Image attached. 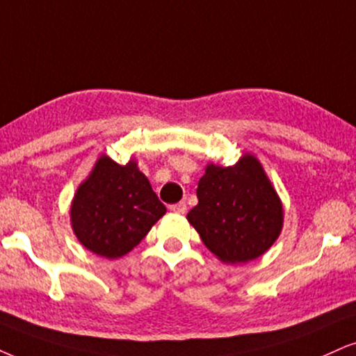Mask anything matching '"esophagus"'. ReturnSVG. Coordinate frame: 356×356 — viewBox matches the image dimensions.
Masks as SVG:
<instances>
[{
    "instance_id": "esophagus-1",
    "label": "esophagus",
    "mask_w": 356,
    "mask_h": 356,
    "mask_svg": "<svg viewBox=\"0 0 356 356\" xmlns=\"http://www.w3.org/2000/svg\"><path fill=\"white\" fill-rule=\"evenodd\" d=\"M170 209L173 213H178V214H185L186 213V203L185 201H179L177 204H171Z\"/></svg>"
}]
</instances>
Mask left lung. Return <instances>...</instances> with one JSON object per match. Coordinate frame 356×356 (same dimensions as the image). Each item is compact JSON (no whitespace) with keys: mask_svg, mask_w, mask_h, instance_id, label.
I'll use <instances>...</instances> for the list:
<instances>
[{"mask_svg":"<svg viewBox=\"0 0 356 356\" xmlns=\"http://www.w3.org/2000/svg\"><path fill=\"white\" fill-rule=\"evenodd\" d=\"M196 196L188 222L225 264L261 257L284 227L282 201L252 153H243L231 166L206 165Z\"/></svg>","mask_w":356,"mask_h":356,"instance_id":"left-lung-1","label":"left lung"}]
</instances>
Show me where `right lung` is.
Segmentation results:
<instances>
[{"instance_id":"add662e5","label":"right lung","mask_w":356,"mask_h":356,"mask_svg":"<svg viewBox=\"0 0 356 356\" xmlns=\"http://www.w3.org/2000/svg\"><path fill=\"white\" fill-rule=\"evenodd\" d=\"M165 213L137 160L118 165L107 153L77 186L69 209L79 243L105 259L129 254Z\"/></svg>"}]
</instances>
